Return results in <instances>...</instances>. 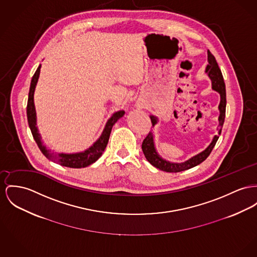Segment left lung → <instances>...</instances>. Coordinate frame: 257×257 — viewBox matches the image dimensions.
<instances>
[{"instance_id":"obj_1","label":"left lung","mask_w":257,"mask_h":257,"mask_svg":"<svg viewBox=\"0 0 257 257\" xmlns=\"http://www.w3.org/2000/svg\"><path fill=\"white\" fill-rule=\"evenodd\" d=\"M207 62H208V65L205 68V72L208 74L209 78L212 81V88L214 90L218 91L220 93V96H221V100H220V104H219L220 115H219V125H218L219 135H220L221 131H222L223 123H224V120H225V112H226L225 83H224L221 70L218 67V64L215 60V57L209 51H207ZM151 120H152L153 125L157 122V119L153 116H151ZM218 138H219V136H215L213 137V140L210 143V145L205 149V151H203L202 153L191 158L190 160L186 161L185 163H182V164H172L170 162H167L157 154V152L155 150L154 142H153V135L150 132L147 135V137L144 138L141 147H142V151L144 153L145 158L147 159V161L152 166H154L155 168H157L161 171H167V172H179V171H186V170H189L191 168H194V167L200 165L201 163H203L205 159L209 156V154L211 153V151H212L213 147L215 146Z\"/></svg>"}]
</instances>
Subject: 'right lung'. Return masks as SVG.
<instances>
[{
  "instance_id": "1",
  "label": "right lung",
  "mask_w": 257,
  "mask_h": 257,
  "mask_svg": "<svg viewBox=\"0 0 257 257\" xmlns=\"http://www.w3.org/2000/svg\"><path fill=\"white\" fill-rule=\"evenodd\" d=\"M40 69L41 66H39L36 70L32 80H31V85H30V89H29V95H28V101H27V120H28V124L31 130L32 136L34 137L36 143L38 144L40 150L42 153L45 155L48 159H50L52 162L59 164L61 166L67 167V168H72V169H81V168H86L87 166L93 164L96 162L99 157L102 155L103 151L105 150L108 140L110 137V134L112 131L113 125L115 122L120 119V117L123 116L124 111H119L116 112L109 120L106 123V126L103 131L101 137L99 139L91 146L89 147L85 152L82 153H77V154H52L50 153L49 150H47L46 146L43 145L42 140H41V136L38 132V128L36 126V111H35L34 106V90L38 78L40 75Z\"/></svg>"
}]
</instances>
